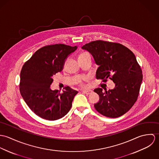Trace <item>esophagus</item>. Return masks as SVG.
I'll return each instance as SVG.
<instances>
[{
    "label": "esophagus",
    "mask_w": 159,
    "mask_h": 159,
    "mask_svg": "<svg viewBox=\"0 0 159 159\" xmlns=\"http://www.w3.org/2000/svg\"><path fill=\"white\" fill-rule=\"evenodd\" d=\"M83 92L86 93V94H89L92 92V91L91 89H86V90H83Z\"/></svg>",
    "instance_id": "1"
}]
</instances>
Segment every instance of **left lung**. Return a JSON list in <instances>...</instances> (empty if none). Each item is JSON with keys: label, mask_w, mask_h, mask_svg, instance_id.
Masks as SVG:
<instances>
[{"label": "left lung", "mask_w": 159, "mask_h": 159, "mask_svg": "<svg viewBox=\"0 0 159 159\" xmlns=\"http://www.w3.org/2000/svg\"><path fill=\"white\" fill-rule=\"evenodd\" d=\"M89 52L98 66L96 78L104 82L108 78L115 88L103 91L94 89L100 97L94 104L99 113L108 117H117L126 113L136 102L143 80L142 70L135 54L127 47L117 43L96 40L82 46Z\"/></svg>", "instance_id": "obj_1"}]
</instances>
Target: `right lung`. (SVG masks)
Masks as SVG:
<instances>
[{"instance_id": "add662e5", "label": "right lung", "mask_w": 159, "mask_h": 159, "mask_svg": "<svg viewBox=\"0 0 159 159\" xmlns=\"http://www.w3.org/2000/svg\"><path fill=\"white\" fill-rule=\"evenodd\" d=\"M77 46L55 44L38 49L23 66L20 90L29 108L39 117L49 120L62 118L70 111L78 93L69 86L63 92L51 90L52 76L62 70L68 56Z\"/></svg>"}]
</instances>
